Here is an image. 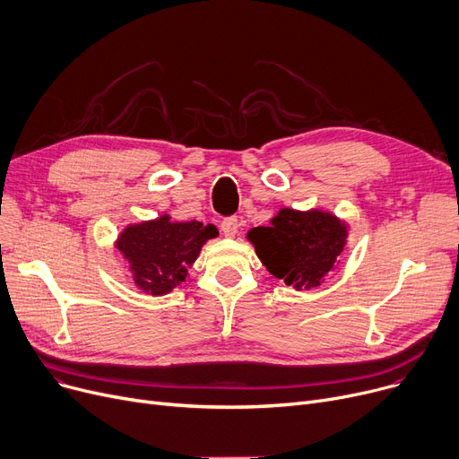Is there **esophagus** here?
Returning <instances> with one entry per match:
<instances>
[{
    "instance_id": "34e87169",
    "label": "esophagus",
    "mask_w": 459,
    "mask_h": 459,
    "mask_svg": "<svg viewBox=\"0 0 459 459\" xmlns=\"http://www.w3.org/2000/svg\"><path fill=\"white\" fill-rule=\"evenodd\" d=\"M221 230H222V233H224L226 237H235L237 231H238V221H237L235 217L226 219V221H222Z\"/></svg>"
}]
</instances>
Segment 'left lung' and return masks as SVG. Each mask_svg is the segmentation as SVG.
I'll return each instance as SVG.
<instances>
[{
	"label": "left lung",
	"instance_id": "obj_1",
	"mask_svg": "<svg viewBox=\"0 0 459 459\" xmlns=\"http://www.w3.org/2000/svg\"><path fill=\"white\" fill-rule=\"evenodd\" d=\"M348 231V222L330 211L283 207L271 219V226L252 228L247 238L268 273L302 290L318 287L335 271Z\"/></svg>",
	"mask_w": 459,
	"mask_h": 459
}]
</instances>
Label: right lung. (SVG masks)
Returning <instances> with one entry per match:
<instances>
[{
	"label": "right lung",
	"instance_id": "right-lung-1",
	"mask_svg": "<svg viewBox=\"0 0 459 459\" xmlns=\"http://www.w3.org/2000/svg\"><path fill=\"white\" fill-rule=\"evenodd\" d=\"M217 235L212 224L179 222L165 212L124 226L115 247L127 263L134 287L150 296H165L188 278L204 245Z\"/></svg>",
	"mask_w": 459,
	"mask_h": 459
}]
</instances>
